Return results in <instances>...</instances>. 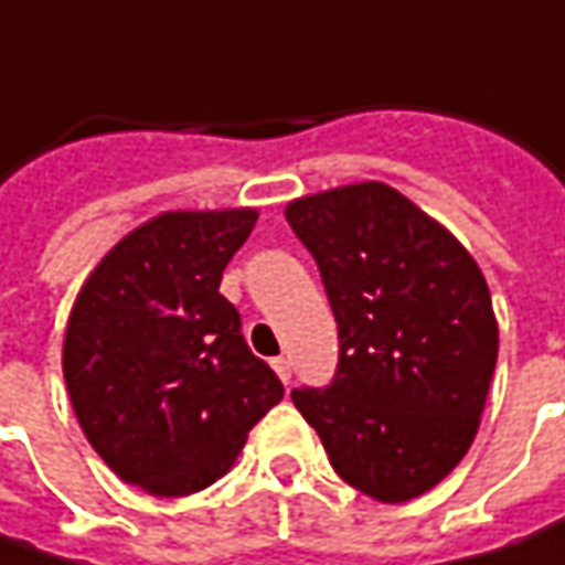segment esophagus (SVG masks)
Wrapping results in <instances>:
<instances>
[{
	"instance_id": "obj_1",
	"label": "esophagus",
	"mask_w": 565,
	"mask_h": 565,
	"mask_svg": "<svg viewBox=\"0 0 565 565\" xmlns=\"http://www.w3.org/2000/svg\"><path fill=\"white\" fill-rule=\"evenodd\" d=\"M271 366H275V373L281 376L284 385H287V382H290V360H287V356H275Z\"/></svg>"
}]
</instances>
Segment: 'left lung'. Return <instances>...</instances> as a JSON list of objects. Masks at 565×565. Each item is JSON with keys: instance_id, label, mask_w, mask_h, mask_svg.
Here are the masks:
<instances>
[{"instance_id": "obj_1", "label": "left lung", "mask_w": 565, "mask_h": 565, "mask_svg": "<svg viewBox=\"0 0 565 565\" xmlns=\"http://www.w3.org/2000/svg\"><path fill=\"white\" fill-rule=\"evenodd\" d=\"M338 322V370L290 398L331 468L380 503H407L475 443L500 331L478 262L385 183L287 205Z\"/></svg>"}]
</instances>
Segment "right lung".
I'll return each instance as SVG.
<instances>
[{"mask_svg":"<svg viewBox=\"0 0 565 565\" xmlns=\"http://www.w3.org/2000/svg\"><path fill=\"white\" fill-rule=\"evenodd\" d=\"M253 209L167 211L122 236L68 316L62 376L87 443L126 483L189 497L227 475L281 380L217 290Z\"/></svg>","mask_w":565,"mask_h":565,"instance_id":"obj_1","label":"right lung"}]
</instances>
